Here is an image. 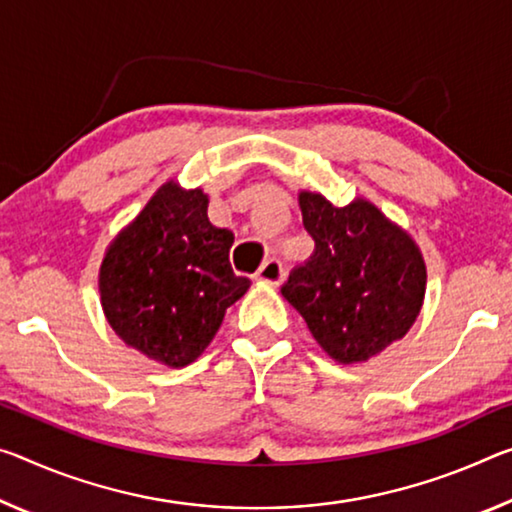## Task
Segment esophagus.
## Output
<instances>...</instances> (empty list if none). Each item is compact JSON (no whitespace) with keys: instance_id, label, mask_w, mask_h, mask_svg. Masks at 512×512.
I'll list each match as a JSON object with an SVG mask.
<instances>
[{"instance_id":"34e87169","label":"esophagus","mask_w":512,"mask_h":512,"mask_svg":"<svg viewBox=\"0 0 512 512\" xmlns=\"http://www.w3.org/2000/svg\"><path fill=\"white\" fill-rule=\"evenodd\" d=\"M282 275H285V269H282L280 259H275V257L266 259V262L259 266V271H257V278L266 282V285H280Z\"/></svg>"}]
</instances>
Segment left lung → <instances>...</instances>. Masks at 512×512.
Returning a JSON list of instances; mask_svg holds the SVG:
<instances>
[{"label": "left lung", "instance_id": "left-lung-1", "mask_svg": "<svg viewBox=\"0 0 512 512\" xmlns=\"http://www.w3.org/2000/svg\"><path fill=\"white\" fill-rule=\"evenodd\" d=\"M314 253L289 273L282 296L332 360L367 362L401 339L419 316L426 264L417 243L367 200L335 207L300 191Z\"/></svg>", "mask_w": 512, "mask_h": 512}]
</instances>
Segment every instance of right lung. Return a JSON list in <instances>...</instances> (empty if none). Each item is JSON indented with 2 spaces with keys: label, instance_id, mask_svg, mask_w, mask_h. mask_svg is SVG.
Listing matches in <instances>:
<instances>
[{
  "label": "right lung",
  "instance_id": "add662e5",
  "mask_svg": "<svg viewBox=\"0 0 512 512\" xmlns=\"http://www.w3.org/2000/svg\"><path fill=\"white\" fill-rule=\"evenodd\" d=\"M207 205L200 189L166 182L111 241L100 266L109 326L170 369L205 351L227 307L250 287L230 266L234 234L209 223Z\"/></svg>",
  "mask_w": 512,
  "mask_h": 512
}]
</instances>
